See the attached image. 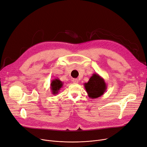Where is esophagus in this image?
I'll list each match as a JSON object with an SVG mask.
<instances>
[{
	"label": "esophagus",
	"mask_w": 147,
	"mask_h": 147,
	"mask_svg": "<svg viewBox=\"0 0 147 147\" xmlns=\"http://www.w3.org/2000/svg\"><path fill=\"white\" fill-rule=\"evenodd\" d=\"M72 82H73L74 84H77V83H78L79 81H78V79H73V80H72Z\"/></svg>",
	"instance_id": "34e87169"
}]
</instances>
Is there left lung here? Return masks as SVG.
<instances>
[{
    "mask_svg": "<svg viewBox=\"0 0 147 147\" xmlns=\"http://www.w3.org/2000/svg\"><path fill=\"white\" fill-rule=\"evenodd\" d=\"M84 87L88 96L92 99L102 96L107 89L104 79L98 74H92L88 82L84 84Z\"/></svg>",
    "mask_w": 147,
    "mask_h": 147,
    "instance_id": "1",
    "label": "left lung"
}]
</instances>
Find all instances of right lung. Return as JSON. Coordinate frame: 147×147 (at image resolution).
<instances>
[{
    "instance_id": "add662e5",
    "label": "right lung",
    "mask_w": 147,
    "mask_h": 147,
    "mask_svg": "<svg viewBox=\"0 0 147 147\" xmlns=\"http://www.w3.org/2000/svg\"><path fill=\"white\" fill-rule=\"evenodd\" d=\"M63 83L60 81L58 78H55L51 81V89L53 95L58 94L61 89L62 88Z\"/></svg>"
}]
</instances>
